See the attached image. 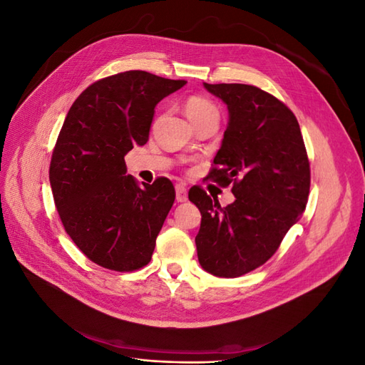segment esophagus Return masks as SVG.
Segmentation results:
<instances>
[{"instance_id": "esophagus-1", "label": "esophagus", "mask_w": 365, "mask_h": 365, "mask_svg": "<svg viewBox=\"0 0 365 365\" xmlns=\"http://www.w3.org/2000/svg\"><path fill=\"white\" fill-rule=\"evenodd\" d=\"M175 190H176V201L178 202H185L187 201V189H185V184L180 182L175 185Z\"/></svg>"}]
</instances>
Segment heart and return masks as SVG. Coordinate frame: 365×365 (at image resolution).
<instances>
[{"label":"heart","instance_id":"1","mask_svg":"<svg viewBox=\"0 0 365 365\" xmlns=\"http://www.w3.org/2000/svg\"><path fill=\"white\" fill-rule=\"evenodd\" d=\"M184 109H185L187 117L192 120V123H193L195 120L201 118V117H204L207 114L217 113L216 106L210 101H207L205 97H201V96L187 97V101L184 102Z\"/></svg>","mask_w":365,"mask_h":365}]
</instances>
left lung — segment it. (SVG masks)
Returning a JSON list of instances; mask_svg holds the SVG:
<instances>
[{
	"mask_svg": "<svg viewBox=\"0 0 365 365\" xmlns=\"http://www.w3.org/2000/svg\"><path fill=\"white\" fill-rule=\"evenodd\" d=\"M228 108V126L208 178L231 185L235 202L192 189L201 228L195 242L201 267L235 279L259 268L304 212L311 169L300 125L291 109L257 86L204 83Z\"/></svg>",
	"mask_w": 365,
	"mask_h": 365,
	"instance_id": "8db88e82",
	"label": "left lung"
}]
</instances>
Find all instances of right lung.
Returning a JSON list of instances; mask_svg holds the SVG:
<instances>
[{"mask_svg": "<svg viewBox=\"0 0 365 365\" xmlns=\"http://www.w3.org/2000/svg\"><path fill=\"white\" fill-rule=\"evenodd\" d=\"M187 82L132 70L76 98L53 149L50 185L65 231L101 267L128 272L152 259L175 201L170 180L138 185L125 155L146 145L155 106Z\"/></svg>", "mask_w": 365, "mask_h": 365, "instance_id": "right-lung-1", "label": "right lung"}]
</instances>
